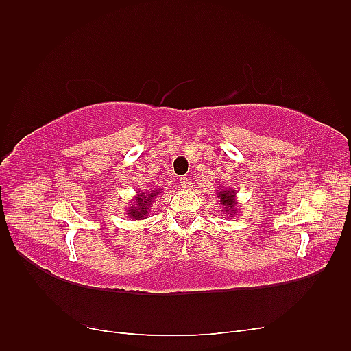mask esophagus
I'll list each match as a JSON object with an SVG mask.
<instances>
[{"label":"esophagus","instance_id":"34e87169","mask_svg":"<svg viewBox=\"0 0 351 351\" xmlns=\"http://www.w3.org/2000/svg\"><path fill=\"white\" fill-rule=\"evenodd\" d=\"M180 185L182 189H190V185H191V181L189 180L187 176H182V178H180Z\"/></svg>","mask_w":351,"mask_h":351}]
</instances>
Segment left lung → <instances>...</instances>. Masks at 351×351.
Returning <instances> with one entry per match:
<instances>
[{
	"instance_id": "left-lung-1",
	"label": "left lung",
	"mask_w": 351,
	"mask_h": 351,
	"mask_svg": "<svg viewBox=\"0 0 351 351\" xmlns=\"http://www.w3.org/2000/svg\"><path fill=\"white\" fill-rule=\"evenodd\" d=\"M217 193V197L220 199V204L223 206V213L229 217H234L237 214V190L234 189H229V187H221L215 190Z\"/></svg>"
}]
</instances>
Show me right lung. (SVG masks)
Masks as SVG:
<instances>
[{"label": "right lung", "instance_id": "obj_1", "mask_svg": "<svg viewBox=\"0 0 351 351\" xmlns=\"http://www.w3.org/2000/svg\"><path fill=\"white\" fill-rule=\"evenodd\" d=\"M161 193V189L147 190V191H137V195L130 202L126 215L130 220H143L147 219L149 208L155 202V197Z\"/></svg>", "mask_w": 351, "mask_h": 351}]
</instances>
